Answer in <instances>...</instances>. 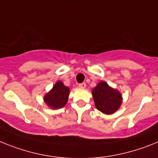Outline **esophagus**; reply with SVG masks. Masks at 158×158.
I'll list each match as a JSON object with an SVG mask.
<instances>
[{
  "mask_svg": "<svg viewBox=\"0 0 158 158\" xmlns=\"http://www.w3.org/2000/svg\"><path fill=\"white\" fill-rule=\"evenodd\" d=\"M79 87H80V88H86V83H79Z\"/></svg>",
  "mask_w": 158,
  "mask_h": 158,
  "instance_id": "34e87169",
  "label": "esophagus"
}]
</instances>
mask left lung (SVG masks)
<instances>
[{
    "label": "left lung",
    "mask_w": 158,
    "mask_h": 158,
    "mask_svg": "<svg viewBox=\"0 0 158 158\" xmlns=\"http://www.w3.org/2000/svg\"><path fill=\"white\" fill-rule=\"evenodd\" d=\"M95 107L105 114H112L120 108L123 96L119 90L110 87L105 81H101L92 90Z\"/></svg>",
    "instance_id": "8db88e82"
}]
</instances>
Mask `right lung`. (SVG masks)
Listing matches in <instances>:
<instances>
[{"instance_id": "obj_1", "label": "right lung", "mask_w": 158, "mask_h": 158, "mask_svg": "<svg viewBox=\"0 0 158 158\" xmlns=\"http://www.w3.org/2000/svg\"><path fill=\"white\" fill-rule=\"evenodd\" d=\"M69 94V87H66L62 81H57L52 88L44 96V101L51 109H60L67 104Z\"/></svg>"}]
</instances>
